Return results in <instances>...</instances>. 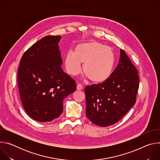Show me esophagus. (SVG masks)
Segmentation results:
<instances>
[{"label": "esophagus", "instance_id": "obj_1", "mask_svg": "<svg viewBox=\"0 0 160 160\" xmlns=\"http://www.w3.org/2000/svg\"><path fill=\"white\" fill-rule=\"evenodd\" d=\"M82 88H83V86H82V84H80V83H78V84L77 85V90H82Z\"/></svg>", "mask_w": 160, "mask_h": 160}]
</instances>
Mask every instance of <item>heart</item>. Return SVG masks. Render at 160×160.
Returning a JSON list of instances; mask_svg holds the SVG:
<instances>
[{"instance_id": "b5f03b06", "label": "heart", "mask_w": 160, "mask_h": 160, "mask_svg": "<svg viewBox=\"0 0 160 160\" xmlns=\"http://www.w3.org/2000/svg\"><path fill=\"white\" fill-rule=\"evenodd\" d=\"M115 62L112 49L98 42H88L78 44L75 52H68L64 58L67 72L72 76L83 72L93 82L101 83L109 78Z\"/></svg>"}]
</instances>
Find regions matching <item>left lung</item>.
I'll list each match as a JSON object with an SVG mask.
<instances>
[{
    "label": "left lung",
    "instance_id": "8db88e82",
    "mask_svg": "<svg viewBox=\"0 0 160 160\" xmlns=\"http://www.w3.org/2000/svg\"><path fill=\"white\" fill-rule=\"evenodd\" d=\"M139 86L138 71L120 49L119 63L109 78L85 88L87 117L102 127L115 124L135 104Z\"/></svg>",
    "mask_w": 160,
    "mask_h": 160
}]
</instances>
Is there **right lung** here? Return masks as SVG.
I'll list each match as a JSON object with an SVG mask.
<instances>
[{
    "instance_id": "add662e5",
    "label": "right lung",
    "mask_w": 160,
    "mask_h": 160,
    "mask_svg": "<svg viewBox=\"0 0 160 160\" xmlns=\"http://www.w3.org/2000/svg\"><path fill=\"white\" fill-rule=\"evenodd\" d=\"M61 36H46L23 54L18 71L20 98L28 115L51 122L63 110V100L76 90L75 81L61 68Z\"/></svg>"
}]
</instances>
